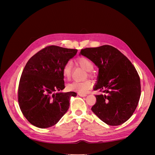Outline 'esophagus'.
Wrapping results in <instances>:
<instances>
[{
  "label": "esophagus",
  "instance_id": "esophagus-1",
  "mask_svg": "<svg viewBox=\"0 0 155 155\" xmlns=\"http://www.w3.org/2000/svg\"><path fill=\"white\" fill-rule=\"evenodd\" d=\"M78 95L79 96H81V97H85V96H87L86 94H83V93H79Z\"/></svg>",
  "mask_w": 155,
  "mask_h": 155
}]
</instances>
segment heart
I'll list each match as a JSON object with an SVG mask.
<instances>
[{"label":"heart","instance_id":"b5f03b06","mask_svg":"<svg viewBox=\"0 0 155 155\" xmlns=\"http://www.w3.org/2000/svg\"><path fill=\"white\" fill-rule=\"evenodd\" d=\"M77 63L87 71H91L94 68V64L90 59L85 57H80L77 59ZM72 69V63L71 61H68L63 68L62 74L63 77L68 79L71 76ZM92 86V83L90 80H86L84 81H74L69 83L67 85V89L70 91H75L78 92H86Z\"/></svg>","mask_w":155,"mask_h":155}]
</instances>
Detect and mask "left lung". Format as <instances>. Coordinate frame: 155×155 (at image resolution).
Instances as JSON below:
<instances>
[{"label":"left lung","instance_id":"obj_1","mask_svg":"<svg viewBox=\"0 0 155 155\" xmlns=\"http://www.w3.org/2000/svg\"><path fill=\"white\" fill-rule=\"evenodd\" d=\"M79 55L87 58L99 68L92 111L109 125H120L127 121L137 109L141 94L140 79L130 61L113 46L104 45L82 49Z\"/></svg>","mask_w":155,"mask_h":155}]
</instances>
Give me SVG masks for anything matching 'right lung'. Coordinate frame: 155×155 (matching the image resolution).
<instances>
[{
    "instance_id": "right-lung-1",
    "label": "right lung",
    "mask_w": 155,
    "mask_h": 155,
    "mask_svg": "<svg viewBox=\"0 0 155 155\" xmlns=\"http://www.w3.org/2000/svg\"><path fill=\"white\" fill-rule=\"evenodd\" d=\"M78 50L49 46L28 60L18 89V101L23 115L30 124L45 129L57 124L67 112L74 92L64 88L62 70Z\"/></svg>"
}]
</instances>
